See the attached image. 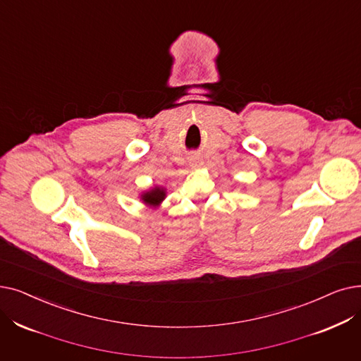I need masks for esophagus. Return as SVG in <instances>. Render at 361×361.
<instances>
[{"mask_svg": "<svg viewBox=\"0 0 361 361\" xmlns=\"http://www.w3.org/2000/svg\"><path fill=\"white\" fill-rule=\"evenodd\" d=\"M190 165H192L193 168H197V166H200V165H202L199 156H192V158H190Z\"/></svg>", "mask_w": 361, "mask_h": 361, "instance_id": "esophagus-1", "label": "esophagus"}]
</instances>
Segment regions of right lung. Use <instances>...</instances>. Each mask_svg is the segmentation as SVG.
I'll list each match as a JSON object with an SVG mask.
<instances>
[{
	"mask_svg": "<svg viewBox=\"0 0 361 361\" xmlns=\"http://www.w3.org/2000/svg\"><path fill=\"white\" fill-rule=\"evenodd\" d=\"M165 196H166L165 189H162V187H153V189L142 195V200L146 203V205L158 207L159 203L165 199Z\"/></svg>",
	"mask_w": 361,
	"mask_h": 361,
	"instance_id": "add662e5",
	"label": "right lung"
}]
</instances>
